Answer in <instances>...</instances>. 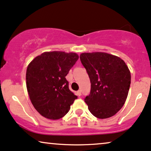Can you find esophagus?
<instances>
[{
	"label": "esophagus",
	"mask_w": 151,
	"mask_h": 151,
	"mask_svg": "<svg viewBox=\"0 0 151 151\" xmlns=\"http://www.w3.org/2000/svg\"><path fill=\"white\" fill-rule=\"evenodd\" d=\"M77 95H78V96H81V91H80V90H79V91H78L77 92Z\"/></svg>",
	"instance_id": "34e87169"
}]
</instances>
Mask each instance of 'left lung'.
<instances>
[{
    "instance_id": "8db88e82",
    "label": "left lung",
    "mask_w": 151,
    "mask_h": 151,
    "mask_svg": "<svg viewBox=\"0 0 151 151\" xmlns=\"http://www.w3.org/2000/svg\"><path fill=\"white\" fill-rule=\"evenodd\" d=\"M82 65L91 83L84 99L91 113L104 119L115 115L125 104L131 83L130 72L119 57L104 52L82 53Z\"/></svg>"
}]
</instances>
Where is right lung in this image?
I'll use <instances>...</instances> for the list:
<instances>
[{
    "label": "right lung",
    "instance_id": "add662e5",
    "mask_svg": "<svg viewBox=\"0 0 151 151\" xmlns=\"http://www.w3.org/2000/svg\"><path fill=\"white\" fill-rule=\"evenodd\" d=\"M78 59L76 53L50 51L35 57L28 65V95L34 107L44 117L51 120L61 118L77 98L70 91L65 77Z\"/></svg>",
    "mask_w": 151,
    "mask_h": 151
}]
</instances>
